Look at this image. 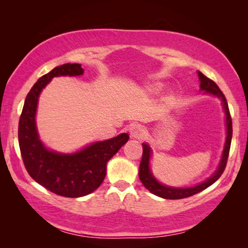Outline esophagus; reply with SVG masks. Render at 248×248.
<instances>
[{"instance_id":"esophagus-1","label":"esophagus","mask_w":248,"mask_h":248,"mask_svg":"<svg viewBox=\"0 0 248 248\" xmlns=\"http://www.w3.org/2000/svg\"><path fill=\"white\" fill-rule=\"evenodd\" d=\"M129 132H130V137H131L132 139H140L141 137H143L144 129L141 124H134L129 128Z\"/></svg>"}]
</instances>
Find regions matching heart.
<instances>
[{
	"mask_svg": "<svg viewBox=\"0 0 248 248\" xmlns=\"http://www.w3.org/2000/svg\"><path fill=\"white\" fill-rule=\"evenodd\" d=\"M159 89H161V85H159V84H156V85H153L152 87H151V91L157 92V91H159Z\"/></svg>",
	"mask_w": 248,
	"mask_h": 248,
	"instance_id": "heart-1",
	"label": "heart"
}]
</instances>
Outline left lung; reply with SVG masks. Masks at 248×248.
Instances as JSON below:
<instances>
[{"instance_id": "1", "label": "left lung", "mask_w": 248, "mask_h": 248, "mask_svg": "<svg viewBox=\"0 0 248 248\" xmlns=\"http://www.w3.org/2000/svg\"><path fill=\"white\" fill-rule=\"evenodd\" d=\"M198 77L200 81V91L204 92L207 94H211L216 97L219 98L222 102V106H223V110L225 114V124H226V139L223 148V152H222V156L220 159L217 169L210 176L208 179H205L204 182L200 183L198 185H195L192 187H186V188H178V187H171L166 186V185L159 183L158 180L154 177L150 167V161L151 156H152V150H151L150 145L148 143H142V148H143V154H142V159L140 163V169H139V177L141 183L143 184V186L149 191L152 192L155 196L161 197L164 199H183L187 198V197L194 196L198 192L202 191L205 188L211 186L212 184H215L217 179L221 177V175L223 174L225 170L226 162H228V156L230 152V146L231 141H232V119H231L228 102H226L225 96L222 93L219 86L212 81V79L208 78L205 75L198 71Z\"/></svg>"}]
</instances>
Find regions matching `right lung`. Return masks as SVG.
Listing matches in <instances>:
<instances>
[{
	"label": "right lung",
	"instance_id": "1",
	"mask_svg": "<svg viewBox=\"0 0 248 248\" xmlns=\"http://www.w3.org/2000/svg\"><path fill=\"white\" fill-rule=\"evenodd\" d=\"M83 73L81 64L66 63L41 77L25 99L18 124L19 149L28 174L53 194L69 198L86 196L97 189L106 176L107 162L129 140L128 133H121L66 154L46 148L36 124L40 93L53 78L78 77Z\"/></svg>",
	"mask_w": 248,
	"mask_h": 248
}]
</instances>
